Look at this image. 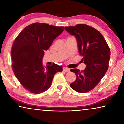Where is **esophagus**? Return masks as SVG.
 <instances>
[{
  "mask_svg": "<svg viewBox=\"0 0 124 124\" xmlns=\"http://www.w3.org/2000/svg\"><path fill=\"white\" fill-rule=\"evenodd\" d=\"M63 70L65 72H70V70L69 68H67V67H63Z\"/></svg>",
  "mask_w": 124,
  "mask_h": 124,
  "instance_id": "obj_1",
  "label": "esophagus"
}]
</instances>
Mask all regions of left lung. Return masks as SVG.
<instances>
[{
	"label": "left lung",
	"mask_w": 124,
	"mask_h": 124,
	"mask_svg": "<svg viewBox=\"0 0 124 124\" xmlns=\"http://www.w3.org/2000/svg\"><path fill=\"white\" fill-rule=\"evenodd\" d=\"M65 29L76 38L79 52L83 56L81 61L86 66L83 71L71 69L77 78L70 86L80 93L89 92L97 85L108 70L110 49L103 35L93 27L79 24L66 27Z\"/></svg>",
	"instance_id": "1"
}]
</instances>
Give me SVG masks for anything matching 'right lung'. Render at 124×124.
I'll use <instances>...</instances> for the list:
<instances>
[{
  "instance_id": "obj_1",
  "label": "right lung",
  "mask_w": 124,
  "mask_h": 124,
  "mask_svg": "<svg viewBox=\"0 0 124 124\" xmlns=\"http://www.w3.org/2000/svg\"><path fill=\"white\" fill-rule=\"evenodd\" d=\"M63 27L35 23L23 29L12 45V67L17 79L28 91L39 94L51 86L54 75L62 72L61 66L53 63L44 67L43 58Z\"/></svg>"
}]
</instances>
